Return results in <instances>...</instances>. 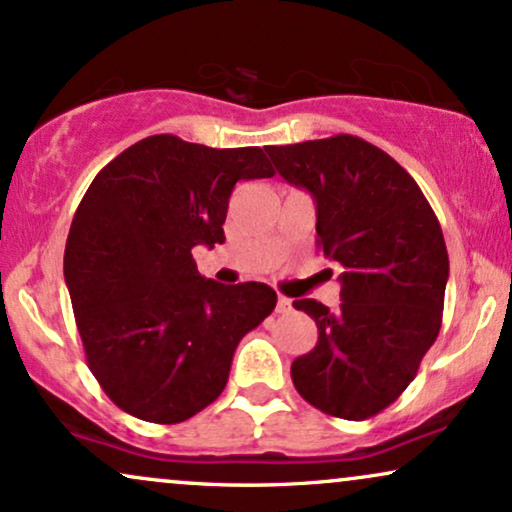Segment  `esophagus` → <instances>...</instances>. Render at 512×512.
I'll return each instance as SVG.
<instances>
[{
	"label": "esophagus",
	"mask_w": 512,
	"mask_h": 512,
	"mask_svg": "<svg viewBox=\"0 0 512 512\" xmlns=\"http://www.w3.org/2000/svg\"><path fill=\"white\" fill-rule=\"evenodd\" d=\"M276 312H279V315L291 312V300H288L286 295H279V300H276Z\"/></svg>",
	"instance_id": "1"
}]
</instances>
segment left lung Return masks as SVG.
<instances>
[{"instance_id": "1", "label": "left lung", "mask_w": 512, "mask_h": 512, "mask_svg": "<svg viewBox=\"0 0 512 512\" xmlns=\"http://www.w3.org/2000/svg\"><path fill=\"white\" fill-rule=\"evenodd\" d=\"M276 171L317 205V248L341 269V307L295 310L319 338L291 377L307 403L367 420L408 389L441 329L448 252L434 209L408 171L355 135L267 147Z\"/></svg>"}]
</instances>
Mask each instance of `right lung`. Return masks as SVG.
<instances>
[{
    "label": "right lung",
    "instance_id": "add662e5",
    "mask_svg": "<svg viewBox=\"0 0 512 512\" xmlns=\"http://www.w3.org/2000/svg\"><path fill=\"white\" fill-rule=\"evenodd\" d=\"M260 147L150 135L112 159L83 195L64 279L90 372L128 415L176 424L229 381L240 338L276 307L267 283L205 279L195 245L224 243L233 186L272 178Z\"/></svg>",
    "mask_w": 512,
    "mask_h": 512
}]
</instances>
